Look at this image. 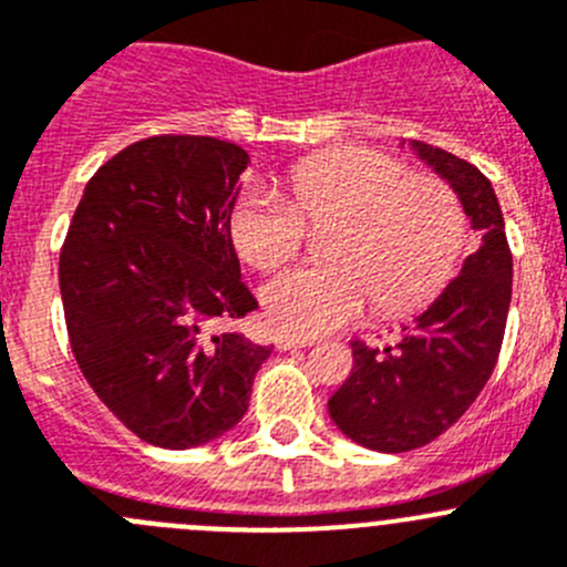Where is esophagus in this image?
I'll list each match as a JSON object with an SVG mask.
<instances>
[{"mask_svg": "<svg viewBox=\"0 0 567 567\" xmlns=\"http://www.w3.org/2000/svg\"><path fill=\"white\" fill-rule=\"evenodd\" d=\"M275 344H278V350L311 348V344H315V339H309V337H292V333H280V337L275 339Z\"/></svg>", "mask_w": 567, "mask_h": 567, "instance_id": "esophagus-1", "label": "esophagus"}]
</instances>
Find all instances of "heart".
Instances as JSON below:
<instances>
[{"instance_id":"b5f03b06","label":"heart","mask_w":567,"mask_h":567,"mask_svg":"<svg viewBox=\"0 0 567 567\" xmlns=\"http://www.w3.org/2000/svg\"><path fill=\"white\" fill-rule=\"evenodd\" d=\"M292 203L250 188L230 214V236L258 269L292 258L306 224L337 223L328 264L275 275L261 300L278 331L317 337L368 309L403 315L440 292L465 247V214L449 183L412 175L373 147H342L298 161L287 172Z\"/></svg>"}]
</instances>
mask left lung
<instances>
[{
  "label": "left lung",
  "mask_w": 567,
  "mask_h": 567,
  "mask_svg": "<svg viewBox=\"0 0 567 567\" xmlns=\"http://www.w3.org/2000/svg\"><path fill=\"white\" fill-rule=\"evenodd\" d=\"M401 147L454 188L478 247L395 342L350 344L353 370L328 401V414L348 440L381 454L420 449L467 412L498 361L512 300V252L493 183L440 147Z\"/></svg>",
  "instance_id": "1"
}]
</instances>
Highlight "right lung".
<instances>
[{
  "instance_id": "right-lung-1",
  "label": "right lung",
  "mask_w": 567,
  "mask_h": 567,
  "mask_svg": "<svg viewBox=\"0 0 567 567\" xmlns=\"http://www.w3.org/2000/svg\"><path fill=\"white\" fill-rule=\"evenodd\" d=\"M250 155L212 136H153L96 169L61 250L69 342L102 403L150 445L228 434L272 353L212 331L258 309L230 214Z\"/></svg>"
}]
</instances>
